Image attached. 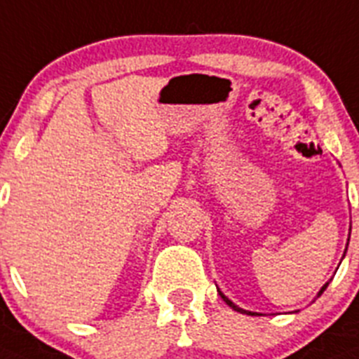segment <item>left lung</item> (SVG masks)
I'll return each instance as SVG.
<instances>
[{"mask_svg":"<svg viewBox=\"0 0 359 359\" xmlns=\"http://www.w3.org/2000/svg\"><path fill=\"white\" fill-rule=\"evenodd\" d=\"M347 245H348V242H347ZM345 253H347V249H345ZM345 253H344V257H345ZM327 285H329V282H327V283H323V287H322V289H320V291H318L316 298H320V294H322V292H323V291H325V289H327ZM217 291H218V294H220V298H222V300H224V302H226V304H227V305H229V307H231V309H235V311H236V313H242V314H249V316H257V314H260V313H255V311H245V309H242V307H238V305H236V304H233V302H231V300H229V298H227V296H226V294H224V292H222V291H220V289H218V287H217Z\"/></svg>","mask_w":359,"mask_h":359,"instance_id":"obj_1","label":"left lung"}]
</instances>
